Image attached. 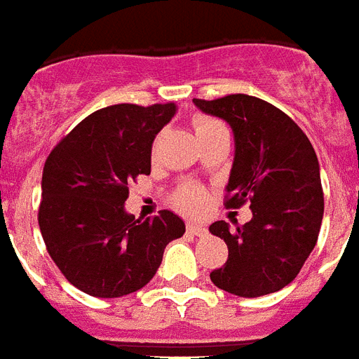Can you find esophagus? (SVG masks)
Instances as JSON below:
<instances>
[{"mask_svg": "<svg viewBox=\"0 0 359 359\" xmlns=\"http://www.w3.org/2000/svg\"><path fill=\"white\" fill-rule=\"evenodd\" d=\"M188 232L194 236H205L208 230H206L205 225H201V223H188Z\"/></svg>", "mask_w": 359, "mask_h": 359, "instance_id": "obj_1", "label": "esophagus"}]
</instances>
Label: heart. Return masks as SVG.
Masks as SVG:
<instances>
[{"label": "heart", "instance_id": "1", "mask_svg": "<svg viewBox=\"0 0 359 359\" xmlns=\"http://www.w3.org/2000/svg\"><path fill=\"white\" fill-rule=\"evenodd\" d=\"M221 125H223L221 121H217L214 118H208V116H195L194 118V129L195 134H197V138L208 134L210 130L217 129ZM175 203H177V206L180 210H184L188 214H197L205 206V194L195 184L184 182V184H180V188L177 189Z\"/></svg>", "mask_w": 359, "mask_h": 359}]
</instances>
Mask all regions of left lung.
Wrapping results in <instances>:
<instances>
[{
	"instance_id": "obj_1",
	"label": "left lung",
	"mask_w": 359,
	"mask_h": 359,
	"mask_svg": "<svg viewBox=\"0 0 359 359\" xmlns=\"http://www.w3.org/2000/svg\"><path fill=\"white\" fill-rule=\"evenodd\" d=\"M194 103L232 127L236 153L225 205L250 203L252 210L245 225H210L229 247L225 265L210 278L238 297L275 293L295 280L321 230L325 197L313 145L287 114L264 99L232 94Z\"/></svg>"
}]
</instances>
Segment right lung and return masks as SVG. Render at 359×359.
<instances>
[{
    "instance_id": "1",
    "label": "right lung",
    "mask_w": 359,
    "mask_h": 359,
    "mask_svg": "<svg viewBox=\"0 0 359 359\" xmlns=\"http://www.w3.org/2000/svg\"><path fill=\"white\" fill-rule=\"evenodd\" d=\"M177 104H110L84 118L49 153L38 225L66 280L92 297L142 290L162 264L184 221L170 210L154 217L125 212L129 184L151 173L154 136Z\"/></svg>"
}]
</instances>
